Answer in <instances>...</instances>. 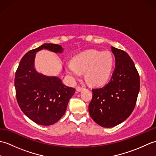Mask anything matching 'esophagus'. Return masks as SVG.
<instances>
[{"label": "esophagus", "instance_id": "1", "mask_svg": "<svg viewBox=\"0 0 156 156\" xmlns=\"http://www.w3.org/2000/svg\"><path fill=\"white\" fill-rule=\"evenodd\" d=\"M76 91H77V92H80V91H82V90H83L84 88H82V87H80V86H78V87H76Z\"/></svg>", "mask_w": 156, "mask_h": 156}]
</instances>
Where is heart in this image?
Wrapping results in <instances>:
<instances>
[{
    "instance_id": "heart-1",
    "label": "heart",
    "mask_w": 156,
    "mask_h": 156,
    "mask_svg": "<svg viewBox=\"0 0 156 156\" xmlns=\"http://www.w3.org/2000/svg\"><path fill=\"white\" fill-rule=\"evenodd\" d=\"M114 66V58L108 51L90 49L76 55L72 62L66 64V71L73 79L84 72L85 80L91 86L105 84L110 78Z\"/></svg>"
}]
</instances>
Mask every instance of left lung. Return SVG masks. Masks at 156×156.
Returning a JSON list of instances; mask_svg holds the SVG:
<instances>
[{
	"mask_svg": "<svg viewBox=\"0 0 156 156\" xmlns=\"http://www.w3.org/2000/svg\"><path fill=\"white\" fill-rule=\"evenodd\" d=\"M115 69L110 82L92 89L88 106L91 118L98 125L110 128L121 123L133 112L140 88V78L133 60L125 51L114 47Z\"/></svg>",
	"mask_w": 156,
	"mask_h": 156,
	"instance_id": "obj_1",
	"label": "left lung"
}]
</instances>
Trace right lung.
Returning <instances> with one entry per match:
<instances>
[{
  "mask_svg": "<svg viewBox=\"0 0 156 156\" xmlns=\"http://www.w3.org/2000/svg\"><path fill=\"white\" fill-rule=\"evenodd\" d=\"M43 49L62 53L61 45L45 44L28 51L16 69L15 87L20 108L31 121L41 125H51L64 115L75 89L66 87L55 76L39 74L34 68L36 52Z\"/></svg>",
  "mask_w": 156,
  "mask_h": 156,
  "instance_id": "add662e5",
  "label": "right lung"
}]
</instances>
